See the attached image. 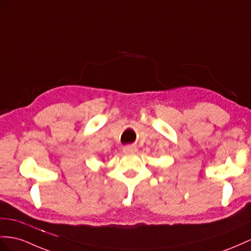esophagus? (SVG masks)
Segmentation results:
<instances>
[{"mask_svg":"<svg viewBox=\"0 0 251 251\" xmlns=\"http://www.w3.org/2000/svg\"><path fill=\"white\" fill-rule=\"evenodd\" d=\"M123 151L125 153H133L137 151V149L134 146H131V145H128V146H125L123 149Z\"/></svg>","mask_w":251,"mask_h":251,"instance_id":"1","label":"esophagus"}]
</instances>
